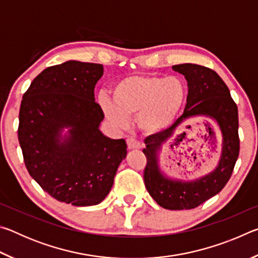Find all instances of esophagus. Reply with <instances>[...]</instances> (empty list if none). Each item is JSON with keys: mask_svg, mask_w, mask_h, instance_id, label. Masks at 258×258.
<instances>
[{"mask_svg": "<svg viewBox=\"0 0 258 258\" xmlns=\"http://www.w3.org/2000/svg\"><path fill=\"white\" fill-rule=\"evenodd\" d=\"M126 143H127V148L130 150L140 149V148H141V143H140L138 140L133 137L127 138V140H126Z\"/></svg>", "mask_w": 258, "mask_h": 258, "instance_id": "esophagus-1", "label": "esophagus"}]
</instances>
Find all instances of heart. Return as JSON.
Instances as JSON below:
<instances>
[{"mask_svg":"<svg viewBox=\"0 0 258 258\" xmlns=\"http://www.w3.org/2000/svg\"><path fill=\"white\" fill-rule=\"evenodd\" d=\"M186 99V89L180 78L169 76L125 77L112 87V101L101 98L104 116L118 128H124L128 117L138 116L143 132L157 134L171 127Z\"/></svg>","mask_w":258,"mask_h":258,"instance_id":"obj_1","label":"heart"}]
</instances>
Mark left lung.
<instances>
[{
    "mask_svg": "<svg viewBox=\"0 0 258 258\" xmlns=\"http://www.w3.org/2000/svg\"><path fill=\"white\" fill-rule=\"evenodd\" d=\"M173 69L184 75L187 82L186 106L183 115L171 127L145 140L143 154L147 157V166L143 178L148 192L159 206L182 211L198 207L217 195L230 180L240 150L239 120L237 104L217 73L195 63L175 64ZM192 116H205L216 124L213 127L220 139V158L217 167L206 176L191 180L172 179L160 171L158 151L178 126ZM209 133L215 134L212 131Z\"/></svg>",
    "mask_w": 258,
    "mask_h": 258,
    "instance_id": "8db88e82",
    "label": "left lung"
}]
</instances>
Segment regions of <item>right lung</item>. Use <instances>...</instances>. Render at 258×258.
Listing matches in <instances>:
<instances>
[{
  "instance_id": "add662e5",
  "label": "right lung",
  "mask_w": 258,
  "mask_h": 258,
  "mask_svg": "<svg viewBox=\"0 0 258 258\" xmlns=\"http://www.w3.org/2000/svg\"><path fill=\"white\" fill-rule=\"evenodd\" d=\"M102 75V64L75 60L47 67L20 104L26 168L51 197L74 206L101 203L127 154L125 140L107 138L99 128L104 115L94 87Z\"/></svg>"
}]
</instances>
